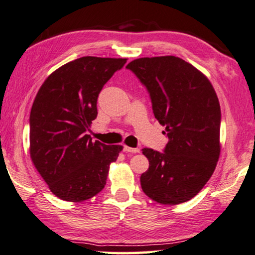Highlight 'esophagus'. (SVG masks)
I'll use <instances>...</instances> for the list:
<instances>
[{"label": "esophagus", "mask_w": 255, "mask_h": 255, "mask_svg": "<svg viewBox=\"0 0 255 255\" xmlns=\"http://www.w3.org/2000/svg\"><path fill=\"white\" fill-rule=\"evenodd\" d=\"M124 151L127 153H138L139 148L138 147H129V146H127V145H125Z\"/></svg>", "instance_id": "esophagus-1"}]
</instances>
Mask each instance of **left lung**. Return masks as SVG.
Returning <instances> with one entry per match:
<instances>
[{"mask_svg": "<svg viewBox=\"0 0 255 255\" xmlns=\"http://www.w3.org/2000/svg\"><path fill=\"white\" fill-rule=\"evenodd\" d=\"M126 68L146 87L169 138L163 152L143 148L149 162L140 176L143 192L161 204L191 200L212 176L220 155L216 92L201 71L177 56L140 58Z\"/></svg>", "mask_w": 255, "mask_h": 255, "instance_id": "obj_1", "label": "left lung"}]
</instances>
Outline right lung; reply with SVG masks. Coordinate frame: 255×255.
<instances>
[{"label": "right lung", "instance_id": "right-lung-1", "mask_svg": "<svg viewBox=\"0 0 255 255\" xmlns=\"http://www.w3.org/2000/svg\"><path fill=\"white\" fill-rule=\"evenodd\" d=\"M127 59L83 56L68 62L40 86L29 117L30 157L61 200L82 202L107 184L110 163L123 149L87 135L98 117L100 92Z\"/></svg>", "mask_w": 255, "mask_h": 255}]
</instances>
